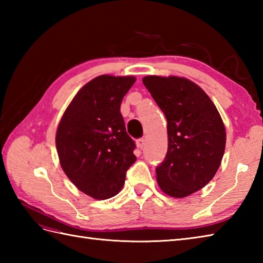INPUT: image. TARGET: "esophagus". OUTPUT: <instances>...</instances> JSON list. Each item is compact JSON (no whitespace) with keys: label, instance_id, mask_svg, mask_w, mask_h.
Here are the masks:
<instances>
[{"label":"esophagus","instance_id":"esophagus-1","mask_svg":"<svg viewBox=\"0 0 263 263\" xmlns=\"http://www.w3.org/2000/svg\"><path fill=\"white\" fill-rule=\"evenodd\" d=\"M144 144H146V139H144V138H142V139H139V140L137 141V146H138V148L142 149V148L144 147Z\"/></svg>","mask_w":263,"mask_h":263}]
</instances>
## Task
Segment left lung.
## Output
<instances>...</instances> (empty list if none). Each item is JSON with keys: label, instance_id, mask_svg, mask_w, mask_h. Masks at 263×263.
<instances>
[{"label": "left lung", "instance_id": "8db88e82", "mask_svg": "<svg viewBox=\"0 0 263 263\" xmlns=\"http://www.w3.org/2000/svg\"><path fill=\"white\" fill-rule=\"evenodd\" d=\"M143 85L167 120L168 149L156 168L161 191L185 198L205 186L221 164L226 130L210 97L186 78L147 76Z\"/></svg>", "mask_w": 263, "mask_h": 263}]
</instances>
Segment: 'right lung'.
I'll use <instances>...</instances> for the list:
<instances>
[{
    "mask_svg": "<svg viewBox=\"0 0 263 263\" xmlns=\"http://www.w3.org/2000/svg\"><path fill=\"white\" fill-rule=\"evenodd\" d=\"M136 78L103 74L86 83L65 109L55 142L60 164L81 192L105 200L119 193L137 160L120 111Z\"/></svg>",
    "mask_w": 263,
    "mask_h": 263,
    "instance_id": "obj_1",
    "label": "right lung"
}]
</instances>
